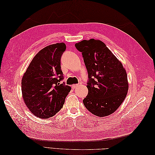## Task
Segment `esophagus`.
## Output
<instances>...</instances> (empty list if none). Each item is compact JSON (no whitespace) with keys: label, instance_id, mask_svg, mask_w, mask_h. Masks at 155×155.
Returning <instances> with one entry per match:
<instances>
[{"label":"esophagus","instance_id":"34e87169","mask_svg":"<svg viewBox=\"0 0 155 155\" xmlns=\"http://www.w3.org/2000/svg\"><path fill=\"white\" fill-rule=\"evenodd\" d=\"M78 86V84H75V85H72V88H76Z\"/></svg>","mask_w":155,"mask_h":155}]
</instances>
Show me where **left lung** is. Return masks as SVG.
<instances>
[{
	"instance_id": "8db88e82",
	"label": "left lung",
	"mask_w": 155,
	"mask_h": 155,
	"mask_svg": "<svg viewBox=\"0 0 155 155\" xmlns=\"http://www.w3.org/2000/svg\"><path fill=\"white\" fill-rule=\"evenodd\" d=\"M82 53L88 72V95L83 100L87 109L97 116L114 112L128 92L125 70L105 43L100 40H83L75 45Z\"/></svg>"
}]
</instances>
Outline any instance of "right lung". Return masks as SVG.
Returning <instances> with one entry per match:
<instances>
[{
	"label": "right lung",
	"instance_id": "obj_1",
	"mask_svg": "<svg viewBox=\"0 0 155 155\" xmlns=\"http://www.w3.org/2000/svg\"><path fill=\"white\" fill-rule=\"evenodd\" d=\"M66 50L64 43L49 45L33 58L21 82L23 100L32 114L40 118L54 116L63 107L71 87L64 79L61 58Z\"/></svg>",
	"mask_w": 155,
	"mask_h": 155
}]
</instances>
